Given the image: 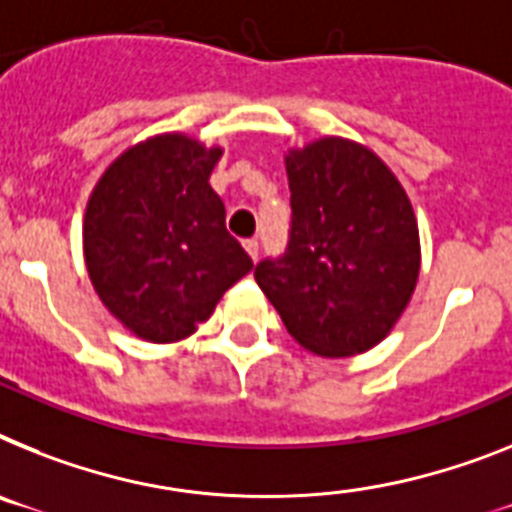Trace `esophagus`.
<instances>
[{
    "mask_svg": "<svg viewBox=\"0 0 512 512\" xmlns=\"http://www.w3.org/2000/svg\"><path fill=\"white\" fill-rule=\"evenodd\" d=\"M244 249H247V255L252 257V260H257V252H260V244H257V239H244Z\"/></svg>",
    "mask_w": 512,
    "mask_h": 512,
    "instance_id": "34e87169",
    "label": "esophagus"
}]
</instances>
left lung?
<instances>
[{
    "mask_svg": "<svg viewBox=\"0 0 512 512\" xmlns=\"http://www.w3.org/2000/svg\"><path fill=\"white\" fill-rule=\"evenodd\" d=\"M286 174L289 249L257 265V286L312 354L375 349L409 307L422 270L409 195L377 153L336 135L289 148Z\"/></svg>",
    "mask_w": 512,
    "mask_h": 512,
    "instance_id": "1",
    "label": "left lung"
}]
</instances>
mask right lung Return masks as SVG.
Segmentation results:
<instances>
[{
	"instance_id": "obj_1",
	"label": "right lung",
	"mask_w": 512,
	"mask_h": 512,
	"mask_svg": "<svg viewBox=\"0 0 512 512\" xmlns=\"http://www.w3.org/2000/svg\"><path fill=\"white\" fill-rule=\"evenodd\" d=\"M221 156L218 145L163 132L114 158L90 192L85 268L103 307L132 336H192L252 270L208 182Z\"/></svg>"
}]
</instances>
